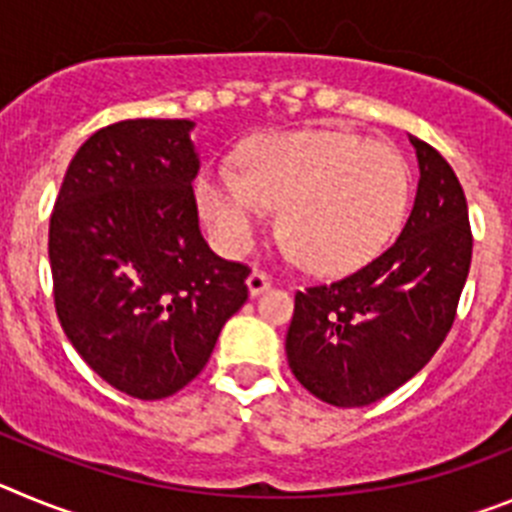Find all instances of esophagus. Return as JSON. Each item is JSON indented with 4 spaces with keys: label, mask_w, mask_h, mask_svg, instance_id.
Here are the masks:
<instances>
[{
    "label": "esophagus",
    "mask_w": 512,
    "mask_h": 512,
    "mask_svg": "<svg viewBox=\"0 0 512 512\" xmlns=\"http://www.w3.org/2000/svg\"><path fill=\"white\" fill-rule=\"evenodd\" d=\"M246 284H248V292H251V295L256 297V295H261L264 289L271 287V277H269V274H264V271H261V269H253L251 274H248Z\"/></svg>",
    "instance_id": "1"
}]
</instances>
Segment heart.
<instances>
[{
  "label": "heart",
  "mask_w": 512,
  "mask_h": 512,
  "mask_svg": "<svg viewBox=\"0 0 512 512\" xmlns=\"http://www.w3.org/2000/svg\"><path fill=\"white\" fill-rule=\"evenodd\" d=\"M202 215L225 253L251 248L266 207L279 238L315 274H346L390 246L410 202V169L387 146L338 130L256 140L243 171L217 166L197 184Z\"/></svg>",
  "instance_id": "obj_1"
}]
</instances>
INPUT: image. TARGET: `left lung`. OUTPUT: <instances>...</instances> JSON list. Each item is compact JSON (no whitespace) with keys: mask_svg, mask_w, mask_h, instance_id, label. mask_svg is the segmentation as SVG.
I'll list each match as a JSON object with an SVG mask.
<instances>
[{"mask_svg":"<svg viewBox=\"0 0 512 512\" xmlns=\"http://www.w3.org/2000/svg\"><path fill=\"white\" fill-rule=\"evenodd\" d=\"M418 192L400 238L377 259L295 295L287 361L297 382L336 408L382 400L449 336L472 264L467 197L446 158L410 135Z\"/></svg>","mask_w":512,"mask_h":512,"instance_id":"1","label":"left lung"}]
</instances>
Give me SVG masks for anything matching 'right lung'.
<instances>
[{"mask_svg":"<svg viewBox=\"0 0 512 512\" xmlns=\"http://www.w3.org/2000/svg\"><path fill=\"white\" fill-rule=\"evenodd\" d=\"M192 120H122L71 158L48 230L61 328L94 372L161 400L205 369L248 300L246 264L210 251L192 182Z\"/></svg>","mask_w":512,"mask_h":512,"instance_id":"obj_1","label":"right lung"}]
</instances>
